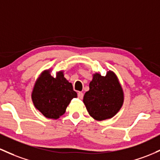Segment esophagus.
Instances as JSON below:
<instances>
[{"mask_svg": "<svg viewBox=\"0 0 160 160\" xmlns=\"http://www.w3.org/2000/svg\"><path fill=\"white\" fill-rule=\"evenodd\" d=\"M77 96H78V98L80 99H82L83 98V93L82 92H79L78 93H77Z\"/></svg>", "mask_w": 160, "mask_h": 160, "instance_id": "esophagus-1", "label": "esophagus"}]
</instances>
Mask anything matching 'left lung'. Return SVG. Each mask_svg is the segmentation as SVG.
<instances>
[{
	"instance_id": "8db88e82",
	"label": "left lung",
	"mask_w": 160,
	"mask_h": 160,
	"mask_svg": "<svg viewBox=\"0 0 160 160\" xmlns=\"http://www.w3.org/2000/svg\"><path fill=\"white\" fill-rule=\"evenodd\" d=\"M124 102V92L115 73L111 71L105 77L93 74L89 90L83 96V103L89 115L97 121L111 118Z\"/></svg>"
}]
</instances>
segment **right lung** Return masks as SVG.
<instances>
[{
  "instance_id": "1",
  "label": "right lung",
  "mask_w": 160,
  "mask_h": 160,
  "mask_svg": "<svg viewBox=\"0 0 160 160\" xmlns=\"http://www.w3.org/2000/svg\"><path fill=\"white\" fill-rule=\"evenodd\" d=\"M77 97L71 83L64 77L63 71L51 75L50 70L43 71L36 81L32 100L35 107L48 118L58 119L64 114L73 98Z\"/></svg>"
}]
</instances>
